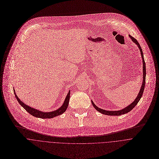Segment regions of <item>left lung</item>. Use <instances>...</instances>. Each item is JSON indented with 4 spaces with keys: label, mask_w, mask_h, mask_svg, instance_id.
I'll list each match as a JSON object with an SVG mask.
<instances>
[{
    "label": "left lung",
    "mask_w": 159,
    "mask_h": 159,
    "mask_svg": "<svg viewBox=\"0 0 159 159\" xmlns=\"http://www.w3.org/2000/svg\"><path fill=\"white\" fill-rule=\"evenodd\" d=\"M129 37L131 39L132 41L135 43L137 47H139V50H140V54H141V57L142 59V64H143V81H142V85H141V87H140V91L137 96V97L135 98V99L133 101V102H132L130 105H129L128 106L125 107V108L121 109V110H119V111H106L105 109H102L99 107H98L97 105L93 103V102L92 100H91L92 102V103L93 105V106L94 107V108L97 111H98L99 112H100L101 114H105V115H107V116H121L122 114H127L129 112L131 111L134 108V107L135 106V105L138 103V102H139V100H140L142 96V94L143 93V90H144V88H145V77H146V68H145V62L144 61V58H143V52H142V50L140 47V44L139 43L138 41L135 39L133 37H132L131 35H129Z\"/></svg>",
    "instance_id": "obj_1"
}]
</instances>
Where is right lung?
I'll use <instances>...</instances> for the list:
<instances>
[{"instance_id":"add662e5","label":"right lung","mask_w":159,"mask_h":159,"mask_svg":"<svg viewBox=\"0 0 159 159\" xmlns=\"http://www.w3.org/2000/svg\"><path fill=\"white\" fill-rule=\"evenodd\" d=\"M70 90L69 91L65 100L63 103V104L61 105V107L60 108H59L58 109L54 111H52V112H42L41 111L35 109L33 107H31L29 105H26L25 103H24L22 101H21L19 98L17 97V95L16 93L15 90L14 89V92L16 95V97L17 100V101L19 102V103H20V105L26 111H27V112H29L30 115L37 117V118H40V119H52V118H54L56 116H60L61 114H62L63 113H64L66 111V109H67L68 107V105H69V99H70Z\"/></svg>"}]
</instances>
